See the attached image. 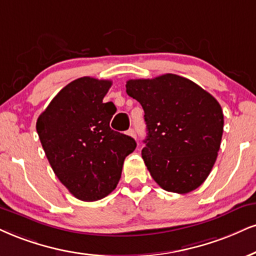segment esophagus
Instances as JSON below:
<instances>
[{
  "mask_svg": "<svg viewBox=\"0 0 256 256\" xmlns=\"http://www.w3.org/2000/svg\"><path fill=\"white\" fill-rule=\"evenodd\" d=\"M127 135H129V136H132V138H136V134H135V132H134V129H128L127 130Z\"/></svg>",
  "mask_w": 256,
  "mask_h": 256,
  "instance_id": "1",
  "label": "esophagus"
}]
</instances>
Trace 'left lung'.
<instances>
[{
    "mask_svg": "<svg viewBox=\"0 0 256 256\" xmlns=\"http://www.w3.org/2000/svg\"><path fill=\"white\" fill-rule=\"evenodd\" d=\"M126 91L142 106L147 136L142 159L152 178L168 192L188 194L212 170L223 134V112L200 85L166 74L130 80Z\"/></svg>",
    "mask_w": 256,
    "mask_h": 256,
    "instance_id": "left-lung-1",
    "label": "left lung"
}]
</instances>
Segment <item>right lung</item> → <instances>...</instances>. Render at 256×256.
Instances as JSON below:
<instances>
[{
  "instance_id": "right-lung-1",
  "label": "right lung",
  "mask_w": 256,
  "mask_h": 256,
  "mask_svg": "<svg viewBox=\"0 0 256 256\" xmlns=\"http://www.w3.org/2000/svg\"><path fill=\"white\" fill-rule=\"evenodd\" d=\"M112 80L78 78L56 94L36 121L53 172L78 200L94 202L115 190L136 142L110 128L116 112L103 98Z\"/></svg>"
}]
</instances>
